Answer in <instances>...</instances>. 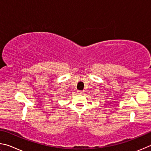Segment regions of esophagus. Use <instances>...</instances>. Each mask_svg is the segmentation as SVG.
I'll list each match as a JSON object with an SVG mask.
<instances>
[{
  "instance_id": "esophagus-1",
  "label": "esophagus",
  "mask_w": 151,
  "mask_h": 151,
  "mask_svg": "<svg viewBox=\"0 0 151 151\" xmlns=\"http://www.w3.org/2000/svg\"><path fill=\"white\" fill-rule=\"evenodd\" d=\"M78 94H83V91H78Z\"/></svg>"
}]
</instances>
